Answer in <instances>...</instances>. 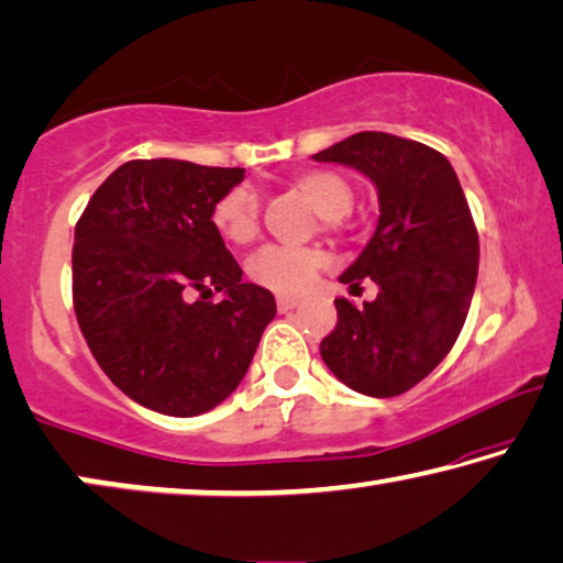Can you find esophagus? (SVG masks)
Instances as JSON below:
<instances>
[{"label":"esophagus","instance_id":"1","mask_svg":"<svg viewBox=\"0 0 563 563\" xmlns=\"http://www.w3.org/2000/svg\"><path fill=\"white\" fill-rule=\"evenodd\" d=\"M299 305L297 297H276V307H279V312H289V309H295Z\"/></svg>","mask_w":563,"mask_h":563}]
</instances>
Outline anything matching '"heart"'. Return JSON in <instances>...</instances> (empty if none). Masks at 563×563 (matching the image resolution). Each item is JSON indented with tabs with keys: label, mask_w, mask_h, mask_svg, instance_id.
I'll list each match as a JSON object with an SVG mask.
<instances>
[{
	"label": "heart",
	"mask_w": 563,
	"mask_h": 563,
	"mask_svg": "<svg viewBox=\"0 0 563 563\" xmlns=\"http://www.w3.org/2000/svg\"><path fill=\"white\" fill-rule=\"evenodd\" d=\"M291 185L312 202L320 213V228L328 233L340 231L342 216L353 206V185L332 169H301ZM213 225L225 241L246 246L258 235V198L246 185L231 187L216 200ZM324 254L314 246H264L249 262V276L262 287L282 295H299L312 284Z\"/></svg>",
	"instance_id": "b5f03b06"
}]
</instances>
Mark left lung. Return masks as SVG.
Instances as JSON below:
<instances>
[{
    "instance_id": "1",
    "label": "left lung",
    "mask_w": 563,
    "mask_h": 563,
    "mask_svg": "<svg viewBox=\"0 0 563 563\" xmlns=\"http://www.w3.org/2000/svg\"><path fill=\"white\" fill-rule=\"evenodd\" d=\"M314 159L361 169L380 200L376 233L340 276L350 289L373 279L380 291L363 307L335 299L322 361L357 394H406L444 361L467 320L479 262L467 198L442 152L404 136L361 132Z\"/></svg>"
}]
</instances>
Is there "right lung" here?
Returning a JSON list of instances; mask_svg holds the SVG:
<instances>
[{"label": "right lung", "mask_w": 563, "mask_h": 563, "mask_svg": "<svg viewBox=\"0 0 563 563\" xmlns=\"http://www.w3.org/2000/svg\"><path fill=\"white\" fill-rule=\"evenodd\" d=\"M243 173L124 162L76 223L78 328L113 386L167 417H198L231 396L276 314L272 291L241 282L213 225L216 200ZM218 290L224 299L213 302Z\"/></svg>", "instance_id": "1"}]
</instances>
